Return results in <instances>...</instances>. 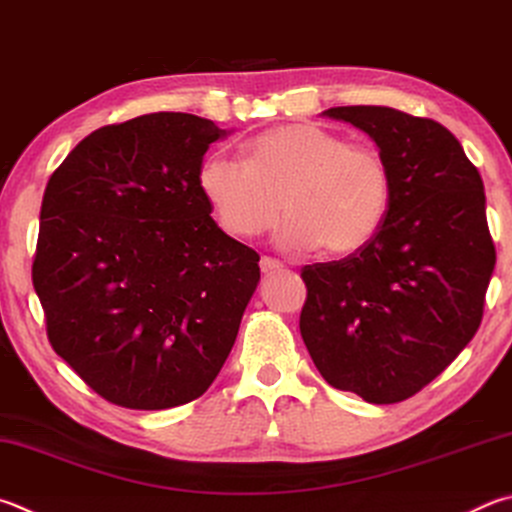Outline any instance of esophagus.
<instances>
[{
    "mask_svg": "<svg viewBox=\"0 0 512 512\" xmlns=\"http://www.w3.org/2000/svg\"><path fill=\"white\" fill-rule=\"evenodd\" d=\"M259 268H262L264 275H273V273L284 271V264L277 262V259H271V257H262V262H259Z\"/></svg>",
    "mask_w": 512,
    "mask_h": 512,
    "instance_id": "esophagus-1",
    "label": "esophagus"
}]
</instances>
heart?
Segmentation results:
<instances>
[{
	"label": "heart",
	"mask_w": 512,
	"mask_h": 512,
	"mask_svg": "<svg viewBox=\"0 0 512 512\" xmlns=\"http://www.w3.org/2000/svg\"><path fill=\"white\" fill-rule=\"evenodd\" d=\"M199 190L228 235L253 239L282 219L288 253L327 248L347 257L378 235L392 203V174L371 147L318 125L293 123L259 134L248 161L212 152L199 167Z\"/></svg>",
	"instance_id": "heart-1"
}]
</instances>
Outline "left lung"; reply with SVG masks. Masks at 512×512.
<instances>
[{
    "label": "left lung",
    "mask_w": 512,
    "mask_h": 512,
    "mask_svg": "<svg viewBox=\"0 0 512 512\" xmlns=\"http://www.w3.org/2000/svg\"><path fill=\"white\" fill-rule=\"evenodd\" d=\"M376 143L392 203L378 235L302 271L300 331L331 387L389 405L432 383L475 336L495 244L477 167L441 123L392 107H331Z\"/></svg>",
    "instance_id": "obj_1"
}]
</instances>
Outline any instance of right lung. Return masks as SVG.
Segmentation results:
<instances>
[{
    "instance_id": "1",
    "label": "right lung",
    "mask_w": 512,
    "mask_h": 512,
    "mask_svg": "<svg viewBox=\"0 0 512 512\" xmlns=\"http://www.w3.org/2000/svg\"><path fill=\"white\" fill-rule=\"evenodd\" d=\"M228 134L194 114H145L82 138L46 183L33 262L46 333L109 403H190L235 345L259 255L199 190L203 154Z\"/></svg>"
}]
</instances>
